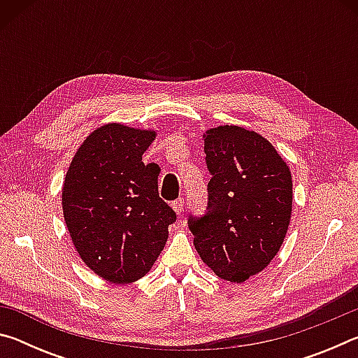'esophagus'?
Returning a JSON list of instances; mask_svg holds the SVG:
<instances>
[{
	"label": "esophagus",
	"mask_w": 358,
	"mask_h": 358,
	"mask_svg": "<svg viewBox=\"0 0 358 358\" xmlns=\"http://www.w3.org/2000/svg\"><path fill=\"white\" fill-rule=\"evenodd\" d=\"M172 208L175 210V213H177V215H181V213H183V208H185V199H183V197H180V199H177V201H173V202H172Z\"/></svg>",
	"instance_id": "obj_1"
}]
</instances>
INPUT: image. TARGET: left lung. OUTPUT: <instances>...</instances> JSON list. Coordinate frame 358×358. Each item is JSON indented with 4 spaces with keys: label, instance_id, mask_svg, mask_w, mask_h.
<instances>
[{
    "label": "left lung",
    "instance_id": "1",
    "mask_svg": "<svg viewBox=\"0 0 358 358\" xmlns=\"http://www.w3.org/2000/svg\"><path fill=\"white\" fill-rule=\"evenodd\" d=\"M208 211L189 217L199 256L216 276L243 282L280 251L292 213V175L276 148L234 124L203 132Z\"/></svg>",
    "mask_w": 358,
    "mask_h": 358
}]
</instances>
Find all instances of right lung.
I'll return each instance as SVG.
<instances>
[{
	"mask_svg": "<svg viewBox=\"0 0 358 358\" xmlns=\"http://www.w3.org/2000/svg\"><path fill=\"white\" fill-rule=\"evenodd\" d=\"M153 129L108 123L78 147L66 172L62 203L78 256L102 280H141L164 250L177 215L157 192L156 164L142 155Z\"/></svg>",
	"mask_w": 358,
	"mask_h": 358,
	"instance_id": "add662e5",
	"label": "right lung"
}]
</instances>
